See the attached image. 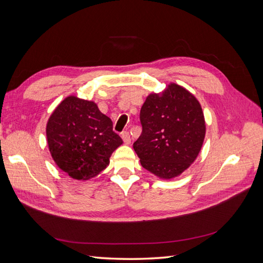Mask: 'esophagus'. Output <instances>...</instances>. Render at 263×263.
I'll return each mask as SVG.
<instances>
[{"label": "esophagus", "instance_id": "34e87169", "mask_svg": "<svg viewBox=\"0 0 263 263\" xmlns=\"http://www.w3.org/2000/svg\"><path fill=\"white\" fill-rule=\"evenodd\" d=\"M122 138L125 142V145H129L130 144V135L128 132H124L122 133Z\"/></svg>", "mask_w": 263, "mask_h": 263}]
</instances>
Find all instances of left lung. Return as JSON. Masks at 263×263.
<instances>
[{
    "label": "left lung",
    "mask_w": 263,
    "mask_h": 263,
    "mask_svg": "<svg viewBox=\"0 0 263 263\" xmlns=\"http://www.w3.org/2000/svg\"><path fill=\"white\" fill-rule=\"evenodd\" d=\"M142 133L134 142L146 170L163 180L179 177L203 146L206 124L200 102L177 83L150 93L140 109Z\"/></svg>",
    "instance_id": "left-lung-1"
}]
</instances>
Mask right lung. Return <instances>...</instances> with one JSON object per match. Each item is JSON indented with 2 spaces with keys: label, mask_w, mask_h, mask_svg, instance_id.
Returning a JSON list of instances; mask_svg holds the SVG:
<instances>
[{
  "label": "right lung",
  "mask_w": 263,
  "mask_h": 263,
  "mask_svg": "<svg viewBox=\"0 0 263 263\" xmlns=\"http://www.w3.org/2000/svg\"><path fill=\"white\" fill-rule=\"evenodd\" d=\"M46 135L55 164L79 181L90 180L106 169L114 150L123 144L97 103L74 95L54 108Z\"/></svg>",
  "instance_id": "obj_1"
}]
</instances>
